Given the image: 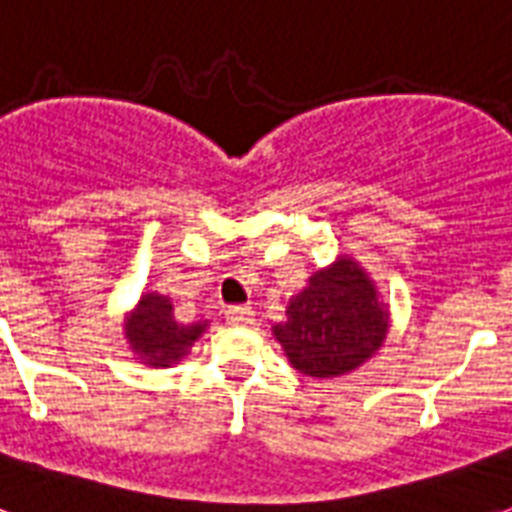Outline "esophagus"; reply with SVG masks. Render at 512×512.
I'll return each instance as SVG.
<instances>
[{
	"mask_svg": "<svg viewBox=\"0 0 512 512\" xmlns=\"http://www.w3.org/2000/svg\"><path fill=\"white\" fill-rule=\"evenodd\" d=\"M225 321L233 324V327H249V324L255 321V311H252L249 305H231V308L225 311Z\"/></svg>",
	"mask_w": 512,
	"mask_h": 512,
	"instance_id": "esophagus-1",
	"label": "esophagus"
}]
</instances>
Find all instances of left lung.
Masks as SVG:
<instances>
[{
  "mask_svg": "<svg viewBox=\"0 0 512 512\" xmlns=\"http://www.w3.org/2000/svg\"><path fill=\"white\" fill-rule=\"evenodd\" d=\"M289 364L308 377H340L372 358L388 335V305L353 257L308 279L273 327Z\"/></svg>",
  "mask_w": 512,
  "mask_h": 512,
  "instance_id": "1",
  "label": "left lung"
}]
</instances>
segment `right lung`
<instances>
[{
	"label": "right lung",
	"instance_id": "1",
	"mask_svg": "<svg viewBox=\"0 0 512 512\" xmlns=\"http://www.w3.org/2000/svg\"><path fill=\"white\" fill-rule=\"evenodd\" d=\"M207 329V321L180 324L175 321V308L170 297L159 292H146L135 305V311L124 321V337L130 342L132 353L148 366H172L188 356V348L199 340Z\"/></svg>",
	"mask_w": 512,
	"mask_h": 512
}]
</instances>
